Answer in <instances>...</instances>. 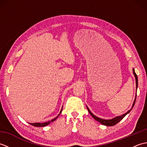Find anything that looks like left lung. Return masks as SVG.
<instances>
[{"label":"left lung","mask_w":147,"mask_h":147,"mask_svg":"<svg viewBox=\"0 0 147 147\" xmlns=\"http://www.w3.org/2000/svg\"><path fill=\"white\" fill-rule=\"evenodd\" d=\"M133 73L134 76H135V80H136V90H137V88H138V76H137V75H136V74L135 73V69H134V68L133 69ZM136 96H135V100H134L133 104L132 105L131 109L129 111H127L126 113L124 114L121 115H119V116L115 117L114 118L111 119H101V118H100V117H96V115H95L94 114L92 113V112L90 111V110L88 109V107H87V106H86V107H87V109H88V111L89 112L90 114L93 117V119H95L96 121H97L98 122H99V123H100L102 124H103V125H105V126H114L115 124H116L117 123H118L119 122L121 121L124 117L126 116V114L129 113L130 111L132 110V109L134 107V105H135V102H136Z\"/></svg>","instance_id":"left-lung-1"}]
</instances>
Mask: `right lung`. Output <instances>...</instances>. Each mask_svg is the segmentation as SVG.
<instances>
[{"label":"right lung","instance_id":"obj_1","mask_svg":"<svg viewBox=\"0 0 147 147\" xmlns=\"http://www.w3.org/2000/svg\"><path fill=\"white\" fill-rule=\"evenodd\" d=\"M62 110V107L61 110L60 112H59V115H57V116L56 117H55L54 119H52L51 121H49L47 122H45V123H29V124H30L31 125H32L33 126H36V127H44V126H47V125H49L50 123H52V122H54L56 119H57L59 116V115H60L61 113Z\"/></svg>","mask_w":147,"mask_h":147}]
</instances>
